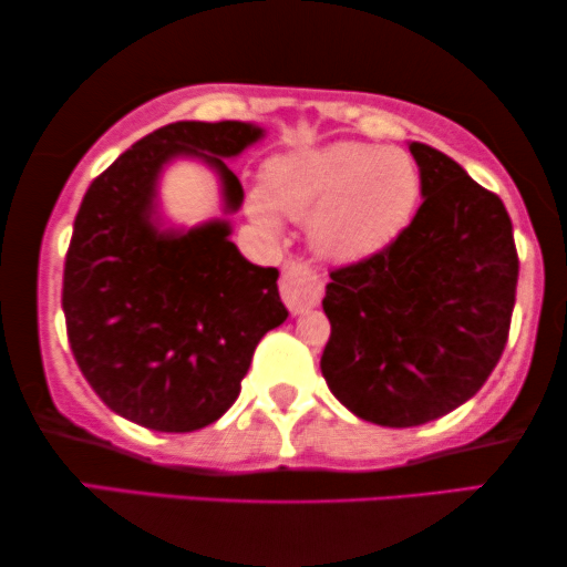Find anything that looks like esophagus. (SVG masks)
<instances>
[{
	"label": "esophagus",
	"mask_w": 567,
	"mask_h": 567,
	"mask_svg": "<svg viewBox=\"0 0 567 567\" xmlns=\"http://www.w3.org/2000/svg\"><path fill=\"white\" fill-rule=\"evenodd\" d=\"M279 292H282L285 306H288L292 313H300L306 311V308L319 306L321 296H324V285H321L317 269H313L311 264L298 259L285 264L282 279H279Z\"/></svg>",
	"instance_id": "1"
}]
</instances>
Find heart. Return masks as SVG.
Instances as JSON below:
<instances>
[{
	"mask_svg": "<svg viewBox=\"0 0 567 567\" xmlns=\"http://www.w3.org/2000/svg\"><path fill=\"white\" fill-rule=\"evenodd\" d=\"M264 177L288 217H313V246L334 261L384 250L411 225L421 200V169L413 156L361 141L285 154L269 162ZM250 214L267 230L279 227V214L264 193L250 196Z\"/></svg>",
	"mask_w": 567,
	"mask_h": 567,
	"instance_id": "obj_1",
	"label": "heart"
}]
</instances>
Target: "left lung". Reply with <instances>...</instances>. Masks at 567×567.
<instances>
[{"mask_svg":"<svg viewBox=\"0 0 567 567\" xmlns=\"http://www.w3.org/2000/svg\"><path fill=\"white\" fill-rule=\"evenodd\" d=\"M421 196L384 250L329 271L321 353L332 395L358 419L405 429L474 398L511 332L518 250L497 193L411 143Z\"/></svg>","mask_w":567,"mask_h":567,"instance_id":"1","label":"left lung"}]
</instances>
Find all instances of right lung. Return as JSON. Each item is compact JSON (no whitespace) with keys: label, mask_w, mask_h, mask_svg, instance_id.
I'll return each mask as SVG.
<instances>
[{"label":"right lung","mask_w":567,"mask_h":567,"mask_svg":"<svg viewBox=\"0 0 567 567\" xmlns=\"http://www.w3.org/2000/svg\"><path fill=\"white\" fill-rule=\"evenodd\" d=\"M261 135L235 120L164 125L85 190L64 256V324L93 392L133 424H214L238 400L261 337L288 319L279 271L243 259L227 221L188 233L154 225L156 177L175 156L212 164L227 212L238 209L243 185L221 156Z\"/></svg>","instance_id":"right-lung-1"}]
</instances>
